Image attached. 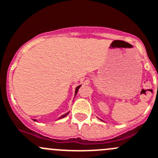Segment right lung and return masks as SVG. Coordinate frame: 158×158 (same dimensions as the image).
Returning <instances> with one entry per match:
<instances>
[{
  "label": "right lung",
  "mask_w": 158,
  "mask_h": 158,
  "mask_svg": "<svg viewBox=\"0 0 158 158\" xmlns=\"http://www.w3.org/2000/svg\"><path fill=\"white\" fill-rule=\"evenodd\" d=\"M80 87H81V85H79V86H78V87H77V88H76V90H75V95H76V94H77V91H78V89H79V88H80ZM68 114H69V112H67V113L64 114V115H62V116H60V118H64V117L67 116V115H68Z\"/></svg>",
  "instance_id": "add662e5"
}]
</instances>
